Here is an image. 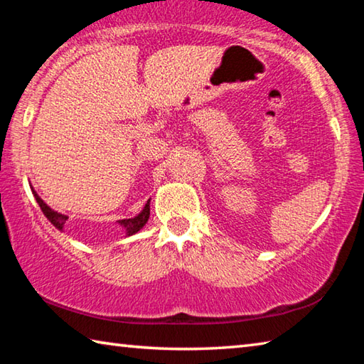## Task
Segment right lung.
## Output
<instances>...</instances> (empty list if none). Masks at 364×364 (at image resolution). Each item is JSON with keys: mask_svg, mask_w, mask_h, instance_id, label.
I'll return each mask as SVG.
<instances>
[{"mask_svg": "<svg viewBox=\"0 0 364 364\" xmlns=\"http://www.w3.org/2000/svg\"><path fill=\"white\" fill-rule=\"evenodd\" d=\"M32 193L35 196L36 202H38L41 212L45 213V217L49 221H51V225L54 228H58L59 231H64V225H65V221L69 217H67V215H64V213H59L56 210H53V208L49 207L38 194H36V191L33 188H32ZM149 215H151V199L146 202L144 208L136 215V217L119 220L117 223H119L123 228V230H125V237H128V236H133V234H136L141 230V228H143L147 223V220H149Z\"/></svg>", "mask_w": 364, "mask_h": 364, "instance_id": "1", "label": "right lung"}]
</instances>
